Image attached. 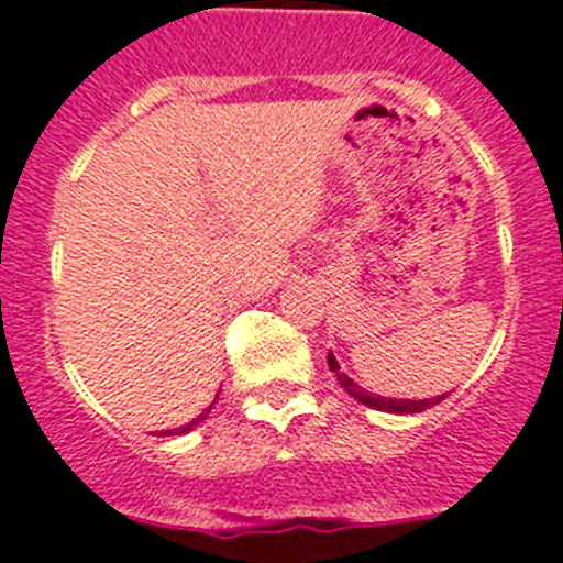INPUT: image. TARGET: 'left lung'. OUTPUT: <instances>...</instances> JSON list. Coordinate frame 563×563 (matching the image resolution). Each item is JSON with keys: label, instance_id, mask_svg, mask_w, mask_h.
I'll return each mask as SVG.
<instances>
[{"label": "left lung", "instance_id": "obj_1", "mask_svg": "<svg viewBox=\"0 0 563 563\" xmlns=\"http://www.w3.org/2000/svg\"><path fill=\"white\" fill-rule=\"evenodd\" d=\"M328 364L330 369L335 373V378H339V384L344 387V390L350 393V396L355 398V401H362L364 407H373V410H382V412H398V416H412V412H424L430 410V407H435L439 401H444V396H435V398H419V401H412V398H387V396H373V393L362 390L358 384L353 382V378L347 376V373H341L339 362H335V355L328 353Z\"/></svg>", "mask_w": 563, "mask_h": 563}]
</instances>
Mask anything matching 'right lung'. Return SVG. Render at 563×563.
Returning <instances> with one entry per match:
<instances>
[{
    "instance_id": "right-lung-1",
    "label": "right lung",
    "mask_w": 563,
    "mask_h": 563,
    "mask_svg": "<svg viewBox=\"0 0 563 563\" xmlns=\"http://www.w3.org/2000/svg\"><path fill=\"white\" fill-rule=\"evenodd\" d=\"M210 410H213V405H210L208 410L201 412L199 419H194V421H190V424H185V427H176V430H165V432H158V435H185V432H190V430H194V427H199L201 421L208 419V412H210Z\"/></svg>"
}]
</instances>
